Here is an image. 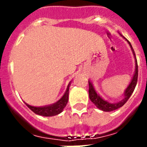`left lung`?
<instances>
[{"instance_id":"1","label":"left lung","mask_w":147,"mask_h":147,"mask_svg":"<svg viewBox=\"0 0 147 147\" xmlns=\"http://www.w3.org/2000/svg\"><path fill=\"white\" fill-rule=\"evenodd\" d=\"M125 39L127 42L130 45V48L132 49V52L134 53V55L135 57V62H136V66H135V71L134 76H133V78L130 81V84L128 85L127 88L124 91V93H123V95H124V98L123 99L119 101V102L117 103H109L107 100H105L101 97L96 92V91L94 90V88L93 86V84H92L90 81H88V84H89V91H88V93H89V98L90 100H92V102H93L94 104V105L98 107V109L101 110L103 111L109 112L112 111H114V110H117L121 107L124 104H125L127 101L128 100V99L130 98V97L131 96V94H133V92L134 91L135 87L137 85V78H138V65H137V58H136V55H135L134 50L133 49L132 46L130 44V42L128 41L125 37H123Z\"/></svg>"}]
</instances>
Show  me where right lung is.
<instances>
[{"label": "right lung", "instance_id": "right-lung-1", "mask_svg": "<svg viewBox=\"0 0 147 147\" xmlns=\"http://www.w3.org/2000/svg\"><path fill=\"white\" fill-rule=\"evenodd\" d=\"M70 85H71V82L68 85L66 91L65 92V94H63V96L60 98L58 101H56L53 105H46V106H42V107H34V106L29 105L26 103H25V104L32 111H33L35 114H38V115H41V116L44 117H52L57 115V114H60L63 111L65 107L66 106L67 103H68Z\"/></svg>", "mask_w": 147, "mask_h": 147}]
</instances>
